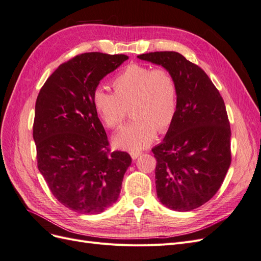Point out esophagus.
Here are the masks:
<instances>
[{
    "label": "esophagus",
    "mask_w": 261,
    "mask_h": 261,
    "mask_svg": "<svg viewBox=\"0 0 261 261\" xmlns=\"http://www.w3.org/2000/svg\"><path fill=\"white\" fill-rule=\"evenodd\" d=\"M140 154H141L140 151H132V152H130V156H132L133 160H136Z\"/></svg>",
    "instance_id": "34e87169"
}]
</instances>
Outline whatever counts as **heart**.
I'll use <instances>...</instances> for the list:
<instances>
[{
    "label": "heart",
    "instance_id": "1",
    "mask_svg": "<svg viewBox=\"0 0 261 261\" xmlns=\"http://www.w3.org/2000/svg\"><path fill=\"white\" fill-rule=\"evenodd\" d=\"M114 92L94 90L92 103L100 120L116 128L125 120L127 107L134 120L112 138L114 147L140 150L152 143L156 132L167 130L177 112L178 93L169 70L141 64H129L112 82Z\"/></svg>",
    "mask_w": 261,
    "mask_h": 261
}]
</instances>
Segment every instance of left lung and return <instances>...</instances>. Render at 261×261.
I'll list each match as a JSON object with an SVG mask.
<instances>
[{
  "mask_svg": "<svg viewBox=\"0 0 261 261\" xmlns=\"http://www.w3.org/2000/svg\"><path fill=\"white\" fill-rule=\"evenodd\" d=\"M137 58L169 70L177 86L176 116L162 143L152 148L158 199L171 210H194L216 195L231 164L224 101L208 75L180 53Z\"/></svg>",
  "mask_w": 261,
  "mask_h": 261,
  "instance_id": "8db88e82",
  "label": "left lung"
}]
</instances>
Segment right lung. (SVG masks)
<instances>
[{
	"mask_svg": "<svg viewBox=\"0 0 261 261\" xmlns=\"http://www.w3.org/2000/svg\"><path fill=\"white\" fill-rule=\"evenodd\" d=\"M127 59L100 52L77 55L54 70L36 101L38 169L55 198L82 215L113 206L132 164L127 152H110L92 103L100 81Z\"/></svg>",
	"mask_w": 261,
	"mask_h": 261,
	"instance_id": "1",
	"label": "right lung"
}]
</instances>
